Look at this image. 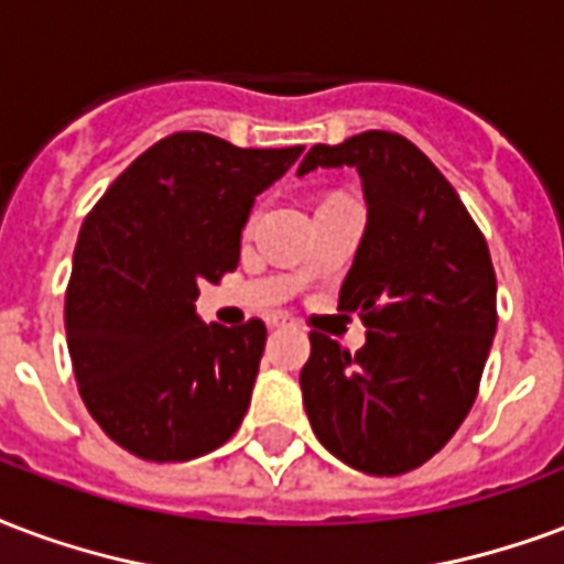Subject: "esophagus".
<instances>
[{
  "label": "esophagus",
  "mask_w": 564,
  "mask_h": 564,
  "mask_svg": "<svg viewBox=\"0 0 564 564\" xmlns=\"http://www.w3.org/2000/svg\"><path fill=\"white\" fill-rule=\"evenodd\" d=\"M286 323H290V319H286V316H283V314L269 316V325H271V328H274V325H286Z\"/></svg>",
  "instance_id": "1"
}]
</instances>
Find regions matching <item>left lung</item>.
Segmentation results:
<instances>
[{"label": "left lung", "instance_id": "1", "mask_svg": "<svg viewBox=\"0 0 564 564\" xmlns=\"http://www.w3.org/2000/svg\"><path fill=\"white\" fill-rule=\"evenodd\" d=\"M316 166H356L367 227L340 286L367 344L349 349L311 332L302 367L316 440L367 475L419 469L469 415L496 335V271L481 229L419 145L365 131L314 145Z\"/></svg>", "mask_w": 564, "mask_h": 564}]
</instances>
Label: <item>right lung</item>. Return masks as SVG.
<instances>
[{"mask_svg":"<svg viewBox=\"0 0 564 564\" xmlns=\"http://www.w3.org/2000/svg\"><path fill=\"white\" fill-rule=\"evenodd\" d=\"M302 152L170 133L83 220L65 335L86 410L124 452L194 460L239 431L265 325H206L194 302L199 283H218L239 265L253 199Z\"/></svg>","mask_w":564,"mask_h":564,"instance_id":"right-lung-1","label":"right lung"}]
</instances>
